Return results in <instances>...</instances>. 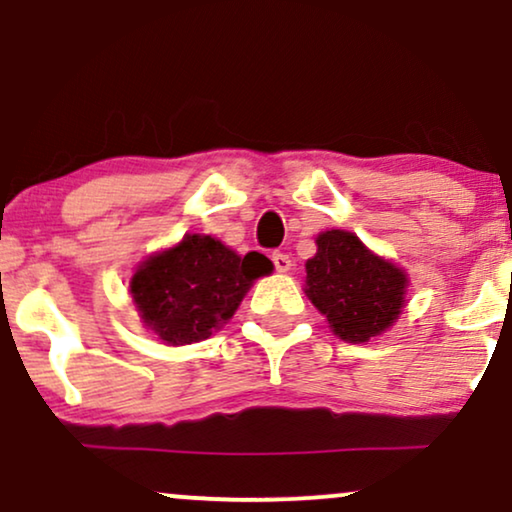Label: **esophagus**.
Wrapping results in <instances>:
<instances>
[{
	"label": "esophagus",
	"mask_w": 512,
	"mask_h": 512,
	"mask_svg": "<svg viewBox=\"0 0 512 512\" xmlns=\"http://www.w3.org/2000/svg\"><path fill=\"white\" fill-rule=\"evenodd\" d=\"M272 262H274V267H276V272H281V274H286V272H291V257L289 255H284V252H274L272 255Z\"/></svg>",
	"instance_id": "esophagus-1"
}]
</instances>
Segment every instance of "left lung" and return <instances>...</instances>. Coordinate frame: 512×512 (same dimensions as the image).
<instances>
[{"label": "left lung", "instance_id": "8db88e82", "mask_svg": "<svg viewBox=\"0 0 512 512\" xmlns=\"http://www.w3.org/2000/svg\"><path fill=\"white\" fill-rule=\"evenodd\" d=\"M317 252L305 262V296L349 344L390 330L407 305L409 274L375 255L351 231L317 233Z\"/></svg>", "mask_w": 512, "mask_h": 512}]
</instances>
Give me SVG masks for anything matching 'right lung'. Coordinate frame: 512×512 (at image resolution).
<instances>
[{
    "mask_svg": "<svg viewBox=\"0 0 512 512\" xmlns=\"http://www.w3.org/2000/svg\"><path fill=\"white\" fill-rule=\"evenodd\" d=\"M272 269L260 252L238 255L219 238L185 233L173 248L137 264L129 293L146 330L166 346H185L221 330L250 286Z\"/></svg>",
    "mask_w": 512,
    "mask_h": 512,
    "instance_id": "obj_1",
    "label": "right lung"
}]
</instances>
